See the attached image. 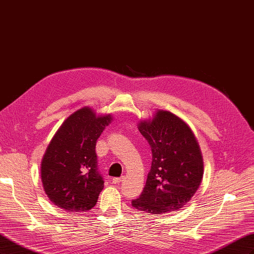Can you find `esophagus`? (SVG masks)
<instances>
[{
	"label": "esophagus",
	"mask_w": 254,
	"mask_h": 254,
	"mask_svg": "<svg viewBox=\"0 0 254 254\" xmlns=\"http://www.w3.org/2000/svg\"><path fill=\"white\" fill-rule=\"evenodd\" d=\"M123 180H124V177H121V178H113V179H112V182H113L114 184H119V183H121Z\"/></svg>",
	"instance_id": "1"
}]
</instances>
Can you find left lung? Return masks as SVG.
I'll use <instances>...</instances> for the list:
<instances>
[{
    "label": "left lung",
    "instance_id": "obj_1",
    "mask_svg": "<svg viewBox=\"0 0 254 254\" xmlns=\"http://www.w3.org/2000/svg\"><path fill=\"white\" fill-rule=\"evenodd\" d=\"M137 128L150 145L152 161L142 194L131 201L132 206L153 215L180 210L203 177L202 153L194 132L183 120L164 110L141 120Z\"/></svg>",
    "mask_w": 254,
    "mask_h": 254
}]
</instances>
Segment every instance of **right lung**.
I'll return each mask as SVG.
<instances>
[{
    "label": "right lung",
    "instance_id": "right-lung-1",
    "mask_svg": "<svg viewBox=\"0 0 254 254\" xmlns=\"http://www.w3.org/2000/svg\"><path fill=\"white\" fill-rule=\"evenodd\" d=\"M112 114L96 115L90 107L72 113L51 140L41 161V181L50 200L66 212L94 207L104 189L97 172L96 141Z\"/></svg>",
    "mask_w": 254,
    "mask_h": 254
}]
</instances>
